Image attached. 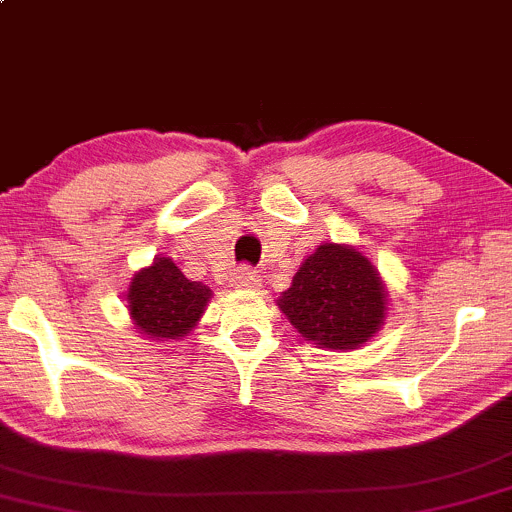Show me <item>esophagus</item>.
Returning <instances> with one entry per match:
<instances>
[{"instance_id": "34e87169", "label": "esophagus", "mask_w": 512, "mask_h": 512, "mask_svg": "<svg viewBox=\"0 0 512 512\" xmlns=\"http://www.w3.org/2000/svg\"><path fill=\"white\" fill-rule=\"evenodd\" d=\"M258 283H261V278H258L256 273L246 266L236 268V271L232 273V278H229V288H256Z\"/></svg>"}]
</instances>
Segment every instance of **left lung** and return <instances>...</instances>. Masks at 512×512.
Segmentation results:
<instances>
[{"label":"left lung","mask_w":512,"mask_h":512,"mask_svg":"<svg viewBox=\"0 0 512 512\" xmlns=\"http://www.w3.org/2000/svg\"><path fill=\"white\" fill-rule=\"evenodd\" d=\"M388 290L373 263L346 244H322L302 261L278 307L305 342L359 349L386 320Z\"/></svg>","instance_id":"1"}]
</instances>
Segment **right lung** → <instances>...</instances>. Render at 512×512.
I'll return each mask as SVG.
<instances>
[{
  "label": "right lung",
  "mask_w": 512,
  "mask_h": 512,
  "mask_svg": "<svg viewBox=\"0 0 512 512\" xmlns=\"http://www.w3.org/2000/svg\"><path fill=\"white\" fill-rule=\"evenodd\" d=\"M210 298L212 290L207 285L185 278L173 258L158 256L131 278L126 307L141 334L153 342H170L190 334Z\"/></svg>",
  "instance_id": "obj_1"
}]
</instances>
